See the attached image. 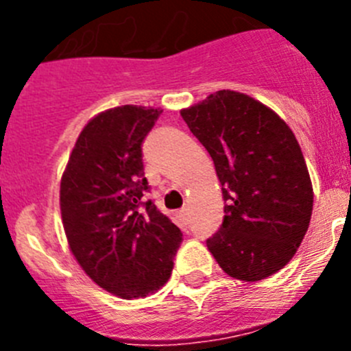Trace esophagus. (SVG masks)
I'll return each instance as SVG.
<instances>
[{
  "instance_id": "1",
  "label": "esophagus",
  "mask_w": 351,
  "mask_h": 351,
  "mask_svg": "<svg viewBox=\"0 0 351 351\" xmlns=\"http://www.w3.org/2000/svg\"><path fill=\"white\" fill-rule=\"evenodd\" d=\"M186 216H188V209H181L178 213V219L179 223H181V226L186 225Z\"/></svg>"
}]
</instances>
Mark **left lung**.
<instances>
[{"label": "left lung", "mask_w": 351, "mask_h": 351, "mask_svg": "<svg viewBox=\"0 0 351 351\" xmlns=\"http://www.w3.org/2000/svg\"><path fill=\"white\" fill-rule=\"evenodd\" d=\"M181 116L213 158L226 202L207 250L235 280L276 274L297 253L313 213L311 178L295 135L267 105L230 89Z\"/></svg>", "instance_id": "8db88e82"}]
</instances>
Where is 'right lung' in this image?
Segmentation results:
<instances>
[{
	"label": "right lung",
	"instance_id": "obj_1",
	"mask_svg": "<svg viewBox=\"0 0 351 351\" xmlns=\"http://www.w3.org/2000/svg\"><path fill=\"white\" fill-rule=\"evenodd\" d=\"M161 108L121 105L96 114L61 178L60 206L71 255L98 287L141 299L169 281L182 234L151 200L142 142Z\"/></svg>",
	"mask_w": 351,
	"mask_h": 351
}]
</instances>
